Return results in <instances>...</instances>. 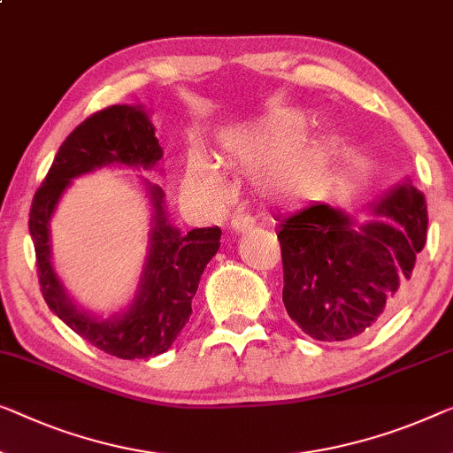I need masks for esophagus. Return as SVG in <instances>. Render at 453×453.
<instances>
[{
	"instance_id": "34e87169",
	"label": "esophagus",
	"mask_w": 453,
	"mask_h": 453,
	"mask_svg": "<svg viewBox=\"0 0 453 453\" xmlns=\"http://www.w3.org/2000/svg\"><path fill=\"white\" fill-rule=\"evenodd\" d=\"M252 226H254V221L246 218V215H234L232 221H229V229H232L234 234H244Z\"/></svg>"
}]
</instances>
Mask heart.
<instances>
[{"label": "heart", "mask_w": 453, "mask_h": 453, "mask_svg": "<svg viewBox=\"0 0 453 453\" xmlns=\"http://www.w3.org/2000/svg\"><path fill=\"white\" fill-rule=\"evenodd\" d=\"M305 119L293 113L274 116L254 130L224 142V160L256 162L276 158L265 173V185L287 199H313L326 191L334 174V144L323 136L303 138ZM187 191L203 199L224 195V179L205 157H193L187 171Z\"/></svg>", "instance_id": "heart-1"}]
</instances>
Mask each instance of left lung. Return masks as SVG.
I'll list each match as a JSON object with an SVG mask.
<instances>
[{"label": "left lung", "instance_id": "1", "mask_svg": "<svg viewBox=\"0 0 453 453\" xmlns=\"http://www.w3.org/2000/svg\"><path fill=\"white\" fill-rule=\"evenodd\" d=\"M374 213L390 224L356 229L346 213L321 203L279 219L282 303L315 340H352L376 327L413 279L427 240L425 197L415 187L401 185Z\"/></svg>", "mask_w": 453, "mask_h": 453}]
</instances>
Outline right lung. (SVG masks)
I'll list each match as a JSON object with an SVG mask.
<instances>
[{
    "label": "right lung",
    "mask_w": 453,
    "mask_h": 453,
    "mask_svg": "<svg viewBox=\"0 0 453 453\" xmlns=\"http://www.w3.org/2000/svg\"><path fill=\"white\" fill-rule=\"evenodd\" d=\"M160 158L162 148L146 113L140 107L110 105L81 121L66 136L30 207L28 226L46 305L85 342L121 360L152 357L173 346L193 313L191 301L207 262L219 250L221 229L199 227L180 234L166 224L160 187H150L157 213L140 293L124 315L101 321L73 305L54 274L49 219L60 195L79 174L113 162L150 168Z\"/></svg>",
    "instance_id": "right-lung-1"
}]
</instances>
